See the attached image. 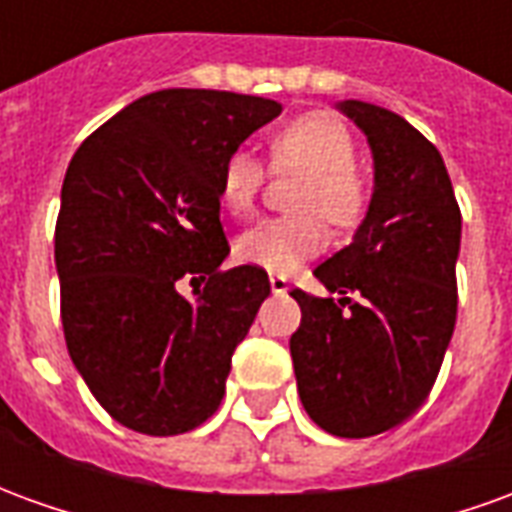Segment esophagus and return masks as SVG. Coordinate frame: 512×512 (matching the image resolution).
<instances>
[{
  "label": "esophagus",
  "mask_w": 512,
  "mask_h": 512,
  "mask_svg": "<svg viewBox=\"0 0 512 512\" xmlns=\"http://www.w3.org/2000/svg\"><path fill=\"white\" fill-rule=\"evenodd\" d=\"M268 282H271V290H274V293H285V290L290 288L288 279L282 277V274H271V277H268Z\"/></svg>",
  "instance_id": "1"
}]
</instances>
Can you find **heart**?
Segmentation results:
<instances>
[{"label":"heart","instance_id":"1","mask_svg":"<svg viewBox=\"0 0 512 512\" xmlns=\"http://www.w3.org/2000/svg\"><path fill=\"white\" fill-rule=\"evenodd\" d=\"M271 164L304 175L296 208L299 216H271L249 227L235 241V255L244 263L274 274H290L301 260L318 255L334 227H351L367 205L365 180L356 172V142L343 120L326 112H310L290 120L271 139ZM263 161L249 150H233L219 172V200L233 216L255 208L263 186Z\"/></svg>","mask_w":512,"mask_h":512}]
</instances>
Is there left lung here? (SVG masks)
I'll list each match as a JSON object with an SVG mask.
<instances>
[{
    "label": "left lung",
    "instance_id": "obj_1",
    "mask_svg": "<svg viewBox=\"0 0 512 512\" xmlns=\"http://www.w3.org/2000/svg\"><path fill=\"white\" fill-rule=\"evenodd\" d=\"M340 109L367 134L376 189L354 241L315 268L343 299L290 290L301 307L290 356L312 422L367 439L406 422L436 384L458 315L461 208L417 128L365 101Z\"/></svg>",
    "mask_w": 512,
    "mask_h": 512
}]
</instances>
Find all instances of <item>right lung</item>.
I'll use <instances>...</instances> for the list:
<instances>
[{
    "label": "right lung",
    "mask_w": 512,
    "mask_h": 512,
    "mask_svg": "<svg viewBox=\"0 0 512 512\" xmlns=\"http://www.w3.org/2000/svg\"><path fill=\"white\" fill-rule=\"evenodd\" d=\"M279 112L257 95L158 90L68 164L54 230L62 332L95 400L136 433L178 436L222 403L271 285L263 268H222L219 172ZM180 278L203 282L194 300Z\"/></svg>",
    "instance_id": "obj_1"
}]
</instances>
